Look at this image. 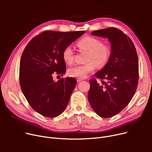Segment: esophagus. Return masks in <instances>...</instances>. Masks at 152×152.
<instances>
[{"mask_svg":"<svg viewBox=\"0 0 152 152\" xmlns=\"http://www.w3.org/2000/svg\"><path fill=\"white\" fill-rule=\"evenodd\" d=\"M83 80H84L83 79H81V78H77V81L78 83L81 82V81H83Z\"/></svg>","mask_w":152,"mask_h":152,"instance_id":"34e87169","label":"esophagus"}]
</instances>
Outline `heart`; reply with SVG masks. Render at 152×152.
Instances as JSON below:
<instances>
[{
  "label": "heart",
  "mask_w": 152,
  "mask_h": 152,
  "mask_svg": "<svg viewBox=\"0 0 152 152\" xmlns=\"http://www.w3.org/2000/svg\"><path fill=\"white\" fill-rule=\"evenodd\" d=\"M77 46L81 51L87 52L85 61L83 65H76L68 69V75L73 77L84 78L96 68L104 66L108 63L111 49L110 45L102 44L100 39L92 36H86L77 42ZM63 59L68 65H71L75 61V53L71 46H67L62 52Z\"/></svg>",
  "instance_id": "obj_1"
}]
</instances>
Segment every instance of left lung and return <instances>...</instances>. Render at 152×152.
I'll return each mask as SVG.
<instances>
[{
	"label": "left lung",
	"instance_id": "obj_1",
	"mask_svg": "<svg viewBox=\"0 0 152 152\" xmlns=\"http://www.w3.org/2000/svg\"><path fill=\"white\" fill-rule=\"evenodd\" d=\"M108 39L111 53L105 66L94 76L101 79L90 80L88 100L92 109L102 118L112 117L123 110L136 91L139 63L136 49L131 39L121 31L108 28L91 33Z\"/></svg>",
	"mask_w": 152,
	"mask_h": 152
}]
</instances>
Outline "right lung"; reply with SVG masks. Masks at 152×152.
I'll return each mask as SVG.
<instances>
[{"label": "right lung", "mask_w": 152, "mask_h": 152, "mask_svg": "<svg viewBox=\"0 0 152 152\" xmlns=\"http://www.w3.org/2000/svg\"><path fill=\"white\" fill-rule=\"evenodd\" d=\"M85 32L46 31L26 46L20 63V84L29 104L38 113L57 117L67 107L76 80L66 77L55 82L52 74L66 73L62 52Z\"/></svg>", "instance_id": "obj_1"}]
</instances>
